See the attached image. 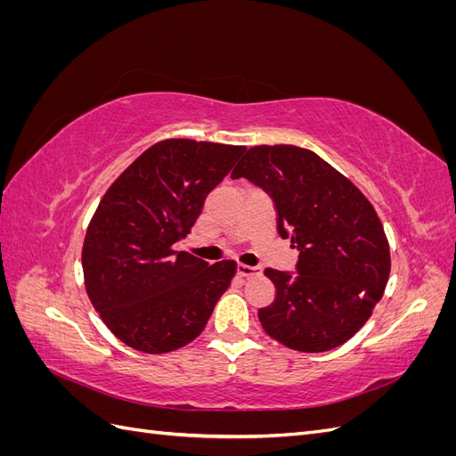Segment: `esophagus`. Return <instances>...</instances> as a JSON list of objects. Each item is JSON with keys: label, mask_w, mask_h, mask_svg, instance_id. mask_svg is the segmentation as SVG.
<instances>
[{"label": "esophagus", "mask_w": 456, "mask_h": 456, "mask_svg": "<svg viewBox=\"0 0 456 456\" xmlns=\"http://www.w3.org/2000/svg\"><path fill=\"white\" fill-rule=\"evenodd\" d=\"M238 275H240V278H256V275H260V268L238 265Z\"/></svg>", "instance_id": "34e87169"}]
</instances>
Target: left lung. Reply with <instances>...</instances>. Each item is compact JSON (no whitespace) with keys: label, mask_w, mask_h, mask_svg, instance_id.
Returning <instances> with one entry per match:
<instances>
[{"label":"left lung","mask_w":456,"mask_h":456,"mask_svg":"<svg viewBox=\"0 0 456 456\" xmlns=\"http://www.w3.org/2000/svg\"><path fill=\"white\" fill-rule=\"evenodd\" d=\"M273 203L275 228L298 251L295 272L266 268L273 302L258 310L266 333L297 352H327L352 338L390 275L384 228L367 198L314 151L255 146L232 171Z\"/></svg>","instance_id":"obj_1"}]
</instances>
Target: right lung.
<instances>
[{"instance_id":"1","label":"right lung","mask_w":456,"mask_h":456,"mask_svg":"<svg viewBox=\"0 0 456 456\" xmlns=\"http://www.w3.org/2000/svg\"><path fill=\"white\" fill-rule=\"evenodd\" d=\"M243 146L161 141L108 188L86 233V289L94 310L127 346L165 354L205 329L230 287L236 262L213 266L175 251L209 191L230 173Z\"/></svg>"}]
</instances>
